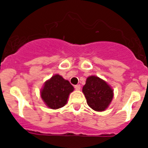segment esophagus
Segmentation results:
<instances>
[{"mask_svg":"<svg viewBox=\"0 0 148 148\" xmlns=\"http://www.w3.org/2000/svg\"><path fill=\"white\" fill-rule=\"evenodd\" d=\"M75 89L76 90H81V85L80 84H77V85H75Z\"/></svg>","mask_w":148,"mask_h":148,"instance_id":"34e87169","label":"esophagus"}]
</instances>
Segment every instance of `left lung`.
<instances>
[{
	"label": "left lung",
	"mask_w": 148,
	"mask_h": 148,
	"mask_svg": "<svg viewBox=\"0 0 148 148\" xmlns=\"http://www.w3.org/2000/svg\"><path fill=\"white\" fill-rule=\"evenodd\" d=\"M87 103L95 111H104L113 99V91L107 82L96 76L87 78L82 89Z\"/></svg>",
	"instance_id": "obj_1"
}]
</instances>
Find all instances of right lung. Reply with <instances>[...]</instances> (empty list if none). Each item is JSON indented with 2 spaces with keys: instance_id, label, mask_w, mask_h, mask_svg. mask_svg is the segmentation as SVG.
Returning a JSON list of instances; mask_svg holds the SVG:
<instances>
[{
  "instance_id": "add662e5",
  "label": "right lung",
  "mask_w": 148,
  "mask_h": 148,
  "mask_svg": "<svg viewBox=\"0 0 148 148\" xmlns=\"http://www.w3.org/2000/svg\"><path fill=\"white\" fill-rule=\"evenodd\" d=\"M74 88L68 81L61 75H55L46 82L40 96L51 109H58L66 104L69 95Z\"/></svg>"
}]
</instances>
